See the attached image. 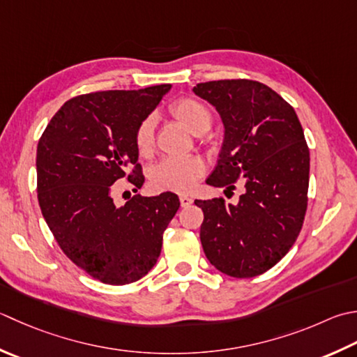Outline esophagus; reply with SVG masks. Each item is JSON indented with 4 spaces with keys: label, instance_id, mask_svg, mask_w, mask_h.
<instances>
[{
    "label": "esophagus",
    "instance_id": "1",
    "mask_svg": "<svg viewBox=\"0 0 357 357\" xmlns=\"http://www.w3.org/2000/svg\"><path fill=\"white\" fill-rule=\"evenodd\" d=\"M179 202H181V206H183V207H188V206H190L192 202H193V199L188 198L187 195H181V197H179Z\"/></svg>",
    "mask_w": 357,
    "mask_h": 357
}]
</instances>
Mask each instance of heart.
Instances as JSON below:
<instances>
[{
    "label": "heart",
    "instance_id": "obj_1",
    "mask_svg": "<svg viewBox=\"0 0 357 357\" xmlns=\"http://www.w3.org/2000/svg\"><path fill=\"white\" fill-rule=\"evenodd\" d=\"M170 114L193 135H201L212 125V113L204 103L195 97H181L170 105ZM155 141V121L146 117L135 132V145L141 155H149ZM204 160L198 156L165 158L153 165L150 183L156 190L184 193L197 184L204 174Z\"/></svg>",
    "mask_w": 357,
    "mask_h": 357
}]
</instances>
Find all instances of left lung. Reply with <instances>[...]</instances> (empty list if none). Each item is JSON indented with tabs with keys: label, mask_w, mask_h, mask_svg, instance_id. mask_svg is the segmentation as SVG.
Wrapping results in <instances>:
<instances>
[{
	"label": "left lung",
	"mask_w": 357,
	"mask_h": 357,
	"mask_svg": "<svg viewBox=\"0 0 357 357\" xmlns=\"http://www.w3.org/2000/svg\"><path fill=\"white\" fill-rule=\"evenodd\" d=\"M193 93L212 103L225 123L218 165L206 183L244 193L236 204L197 199L204 221L199 238L222 274L250 278L288 254L302 230L310 184V150L294 108L260 82L198 83Z\"/></svg>",
	"instance_id": "1"
}]
</instances>
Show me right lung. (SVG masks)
Wrapping results in <instances>:
<instances>
[{"mask_svg": "<svg viewBox=\"0 0 357 357\" xmlns=\"http://www.w3.org/2000/svg\"><path fill=\"white\" fill-rule=\"evenodd\" d=\"M170 85L82 94L54 114L37 146L38 204L65 255L96 280L128 284L149 274L179 199L135 195L123 206L114 185L144 184L135 132ZM132 172L128 174V170Z\"/></svg>", "mask_w": 357, "mask_h": 357, "instance_id": "add662e5", "label": "right lung"}]
</instances>
